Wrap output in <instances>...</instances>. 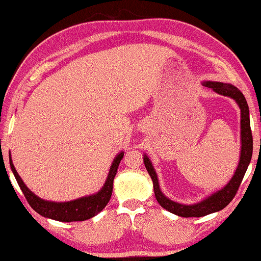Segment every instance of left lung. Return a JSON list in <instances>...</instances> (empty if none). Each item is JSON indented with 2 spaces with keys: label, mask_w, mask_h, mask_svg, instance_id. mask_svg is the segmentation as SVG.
I'll use <instances>...</instances> for the list:
<instances>
[{
  "label": "left lung",
  "mask_w": 261,
  "mask_h": 261,
  "mask_svg": "<svg viewBox=\"0 0 261 261\" xmlns=\"http://www.w3.org/2000/svg\"><path fill=\"white\" fill-rule=\"evenodd\" d=\"M204 86L212 89L214 92L218 94L225 95V97L232 98L237 102L240 109V141H241V149H240V160L238 163V167L234 171V175L229 179L228 183L225 187H222L220 190H216L211 195L205 196L203 200L200 202L185 204L176 202L167 197L162 193L160 188L159 178L155 168H153L151 161L149 156L144 153L143 161H144V166L148 170L150 177L152 179L153 185V193H155L156 200L164 209L172 214L182 216V218H201V216L212 214V213L221 211L228 204L239 189V186L246 174V170L251 163L252 152H253V138L251 131V123H249V110L247 101L239 90L232 84L221 83V82H211V80H205L202 83Z\"/></svg>",
  "instance_id": "8db88e82"
}]
</instances>
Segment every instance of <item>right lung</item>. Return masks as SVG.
<instances>
[{"mask_svg": "<svg viewBox=\"0 0 261 261\" xmlns=\"http://www.w3.org/2000/svg\"><path fill=\"white\" fill-rule=\"evenodd\" d=\"M124 156V151H120L110 167L108 177L105 179V183L102 185L100 190L92 195H87L79 197V199L66 201V202H56V201H47L43 200L38 195H35L31 189L25 186V183L22 181L20 175L17 174L15 167H14L12 155L9 152V163L14 176H15L17 183H19L22 193L24 194L25 199L31 207L36 213L42 215L43 218L57 220L62 222H72V221H85L93 218L100 213L102 209L109 203L112 195L113 188V179L117 174V169Z\"/></svg>", "mask_w": 261, "mask_h": 261, "instance_id": "obj_1", "label": "right lung"}]
</instances>
